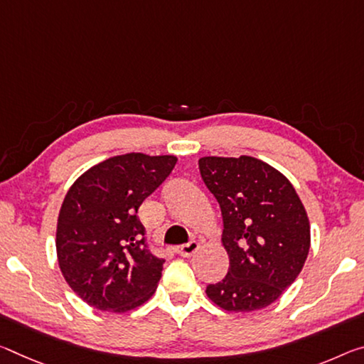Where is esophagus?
<instances>
[{"mask_svg":"<svg viewBox=\"0 0 364 364\" xmlns=\"http://www.w3.org/2000/svg\"><path fill=\"white\" fill-rule=\"evenodd\" d=\"M198 250H199V243L196 240H193V241H189L188 245H181V246H178L176 247V252L178 255H180L181 257H191L194 252H198Z\"/></svg>","mask_w":364,"mask_h":364,"instance_id":"esophagus-1","label":"esophagus"}]
</instances>
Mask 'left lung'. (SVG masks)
Masks as SVG:
<instances>
[{
	"mask_svg": "<svg viewBox=\"0 0 364 364\" xmlns=\"http://www.w3.org/2000/svg\"><path fill=\"white\" fill-rule=\"evenodd\" d=\"M200 176L223 218L228 274L207 287L217 306L250 313L272 304L301 272L311 246L306 209L288 178L265 161L199 159Z\"/></svg>",
	"mask_w": 364,
	"mask_h": 364,
	"instance_id": "obj_1",
	"label": "left lung"
}]
</instances>
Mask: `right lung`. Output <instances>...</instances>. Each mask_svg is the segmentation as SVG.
I'll return each instance as SVG.
<instances>
[{
	"instance_id": "obj_1",
	"label": "right lung",
	"mask_w": 364,
	"mask_h": 364,
	"mask_svg": "<svg viewBox=\"0 0 364 364\" xmlns=\"http://www.w3.org/2000/svg\"><path fill=\"white\" fill-rule=\"evenodd\" d=\"M176 160L117 155L90 166L69 188L58 215L56 256L68 285L89 306L126 313L157 290L165 261L147 250L137 210Z\"/></svg>"
}]
</instances>
